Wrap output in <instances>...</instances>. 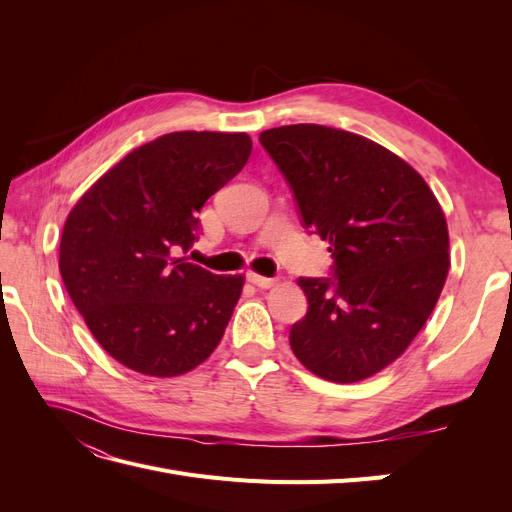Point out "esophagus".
<instances>
[{"mask_svg": "<svg viewBox=\"0 0 512 512\" xmlns=\"http://www.w3.org/2000/svg\"><path fill=\"white\" fill-rule=\"evenodd\" d=\"M247 280H250L258 288H271L277 282V280H273V277H265V275H258V273H247Z\"/></svg>", "mask_w": 512, "mask_h": 512, "instance_id": "esophagus-1", "label": "esophagus"}]
</instances>
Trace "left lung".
<instances>
[{
  "label": "left lung",
  "mask_w": 512,
  "mask_h": 512,
  "mask_svg": "<svg viewBox=\"0 0 512 512\" xmlns=\"http://www.w3.org/2000/svg\"><path fill=\"white\" fill-rule=\"evenodd\" d=\"M260 145L333 258V277H299L309 307L290 329L294 356L331 382L378 374L412 344L446 282L440 203L408 162L359 134L297 123L265 130Z\"/></svg>",
  "instance_id": "obj_1"
}]
</instances>
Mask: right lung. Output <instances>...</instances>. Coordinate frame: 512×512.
<instances>
[{"label": "right lung", "mask_w": 512, "mask_h": 512, "mask_svg": "<svg viewBox=\"0 0 512 512\" xmlns=\"http://www.w3.org/2000/svg\"><path fill=\"white\" fill-rule=\"evenodd\" d=\"M250 153L245 132H170L128 153L70 211L61 280L121 365L173 378L218 348L243 275H215L181 254L198 239L196 213Z\"/></svg>", "instance_id": "right-lung-1"}]
</instances>
